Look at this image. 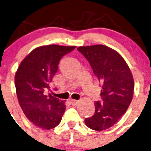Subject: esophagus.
Segmentation results:
<instances>
[{
  "label": "esophagus",
  "instance_id": "obj_1",
  "mask_svg": "<svg viewBox=\"0 0 151 151\" xmlns=\"http://www.w3.org/2000/svg\"><path fill=\"white\" fill-rule=\"evenodd\" d=\"M70 103H71V105H73V106H75V105H77V104H78L79 101H77V100L71 99V100H70Z\"/></svg>",
  "mask_w": 151,
  "mask_h": 151
}]
</instances>
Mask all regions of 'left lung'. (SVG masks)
Returning a JSON list of instances; mask_svg holds the SVG:
<instances>
[{
  "mask_svg": "<svg viewBox=\"0 0 151 151\" xmlns=\"http://www.w3.org/2000/svg\"><path fill=\"white\" fill-rule=\"evenodd\" d=\"M77 50L89 61L102 88L103 102H95L94 115L85 119V124L96 131L107 129L125 114L132 100V74L122 55L111 47L96 45Z\"/></svg>",
  "mask_w": 151,
  "mask_h": 151,
  "instance_id": "left-lung-1",
  "label": "left lung"
}]
</instances>
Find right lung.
I'll return each instance as SVG.
<instances>
[{
  "label": "right lung",
  "instance_id": "right-lung-1",
  "mask_svg": "<svg viewBox=\"0 0 151 151\" xmlns=\"http://www.w3.org/2000/svg\"><path fill=\"white\" fill-rule=\"evenodd\" d=\"M75 47L58 45L36 47L24 58L16 72L19 103L27 118L38 127L51 129L61 121L65 101L50 93L46 96L44 91L50 89L61 58Z\"/></svg>",
  "mask_w": 151,
  "mask_h": 151
}]
</instances>
